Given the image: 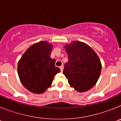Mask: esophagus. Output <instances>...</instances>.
Instances as JSON below:
<instances>
[{"label": "esophagus", "instance_id": "1", "mask_svg": "<svg viewBox=\"0 0 121 121\" xmlns=\"http://www.w3.org/2000/svg\"><path fill=\"white\" fill-rule=\"evenodd\" d=\"M60 71L62 72L63 71V70H64V66L63 65H61L60 67Z\"/></svg>", "mask_w": 121, "mask_h": 121}]
</instances>
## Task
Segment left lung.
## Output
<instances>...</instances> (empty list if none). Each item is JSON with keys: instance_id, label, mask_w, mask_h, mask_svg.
Here are the masks:
<instances>
[{"instance_id": "left-lung-1", "label": "left lung", "mask_w": 121, "mask_h": 121, "mask_svg": "<svg viewBox=\"0 0 121 121\" xmlns=\"http://www.w3.org/2000/svg\"><path fill=\"white\" fill-rule=\"evenodd\" d=\"M68 61L63 74L70 86L79 92L91 89L100 76L102 65L95 51L86 43L74 41L65 45Z\"/></svg>"}]
</instances>
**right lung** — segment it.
Here are the masks:
<instances>
[{
    "label": "right lung",
    "mask_w": 121,
    "mask_h": 121,
    "mask_svg": "<svg viewBox=\"0 0 121 121\" xmlns=\"http://www.w3.org/2000/svg\"><path fill=\"white\" fill-rule=\"evenodd\" d=\"M53 45L40 41L30 46L19 60L17 72L22 85L35 94H42L51 86L54 76L60 71L50 57Z\"/></svg>",
    "instance_id": "1"
}]
</instances>
